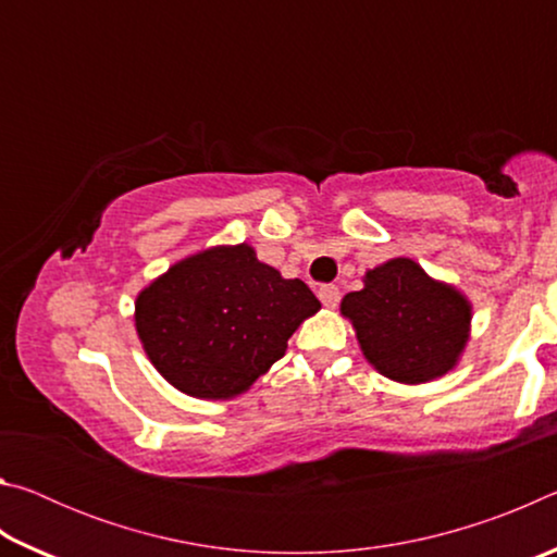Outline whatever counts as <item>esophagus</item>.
I'll list each match as a JSON object with an SVG mask.
<instances>
[{"label":"esophagus","instance_id":"esophagus-1","mask_svg":"<svg viewBox=\"0 0 557 557\" xmlns=\"http://www.w3.org/2000/svg\"><path fill=\"white\" fill-rule=\"evenodd\" d=\"M317 295H319V299L324 301L326 307H336L338 299H342V292H338L336 285H322V287H319Z\"/></svg>","mask_w":557,"mask_h":557}]
</instances>
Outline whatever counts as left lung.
I'll list each match as a JSON object with an SVG mask.
<instances>
[{
    "label": "left lung",
    "mask_w": 557,
    "mask_h": 557,
    "mask_svg": "<svg viewBox=\"0 0 557 557\" xmlns=\"http://www.w3.org/2000/svg\"><path fill=\"white\" fill-rule=\"evenodd\" d=\"M342 312L356 326L363 354L383 375L425 383L447 373L467 344V299L408 258H395L348 292Z\"/></svg>",
    "instance_id": "obj_1"
}]
</instances>
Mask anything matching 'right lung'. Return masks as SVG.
<instances>
[{"instance_id":"obj_1","label":"right lung","mask_w":557,"mask_h":557,"mask_svg":"<svg viewBox=\"0 0 557 557\" xmlns=\"http://www.w3.org/2000/svg\"><path fill=\"white\" fill-rule=\"evenodd\" d=\"M322 307L282 280L250 245L178 262L137 297V334L157 371L194 398H233L285 356L287 338Z\"/></svg>"}]
</instances>
